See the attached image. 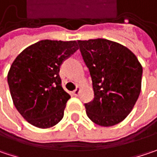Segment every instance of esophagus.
<instances>
[{"label":"esophagus","instance_id":"1","mask_svg":"<svg viewBox=\"0 0 157 157\" xmlns=\"http://www.w3.org/2000/svg\"><path fill=\"white\" fill-rule=\"evenodd\" d=\"M80 90H81V88L77 87L74 91H73V94H74V96H78L79 93H80Z\"/></svg>","mask_w":157,"mask_h":157}]
</instances>
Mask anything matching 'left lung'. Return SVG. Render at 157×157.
Segmentation results:
<instances>
[{
  "mask_svg": "<svg viewBox=\"0 0 157 157\" xmlns=\"http://www.w3.org/2000/svg\"><path fill=\"white\" fill-rule=\"evenodd\" d=\"M78 44L94 91V98L84 104L88 117L105 127L121 123L140 93V63L129 49L106 39L78 41Z\"/></svg>",
  "mask_w": 157,
  "mask_h": 157,
  "instance_id": "1",
  "label": "left lung"
}]
</instances>
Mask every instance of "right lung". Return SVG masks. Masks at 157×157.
Segmentation results:
<instances>
[{
  "label": "right lung",
  "instance_id": "add662e5",
  "mask_svg": "<svg viewBox=\"0 0 157 157\" xmlns=\"http://www.w3.org/2000/svg\"><path fill=\"white\" fill-rule=\"evenodd\" d=\"M78 50L75 41L42 40L25 49L13 61L8 83L16 108L33 126L59 123L70 95L64 90L60 66Z\"/></svg>",
  "mask_w": 157,
  "mask_h": 157
}]
</instances>
